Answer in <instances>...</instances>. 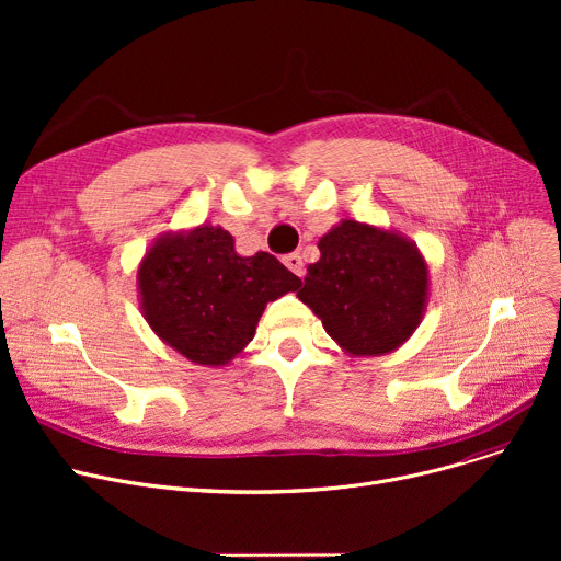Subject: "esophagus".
Here are the masks:
<instances>
[{
  "label": "esophagus",
  "mask_w": 561,
  "mask_h": 561,
  "mask_svg": "<svg viewBox=\"0 0 561 561\" xmlns=\"http://www.w3.org/2000/svg\"><path fill=\"white\" fill-rule=\"evenodd\" d=\"M284 265H286L290 273H296L298 277H302L305 268H302V256L300 254H286L284 256Z\"/></svg>",
  "instance_id": "34e87169"
}]
</instances>
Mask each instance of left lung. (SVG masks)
<instances>
[{
	"label": "left lung",
	"mask_w": 561,
	"mask_h": 561,
	"mask_svg": "<svg viewBox=\"0 0 561 561\" xmlns=\"http://www.w3.org/2000/svg\"><path fill=\"white\" fill-rule=\"evenodd\" d=\"M298 298L350 357H379L416 332L427 309L430 268L396 229L343 218L318 241Z\"/></svg>",
	"instance_id": "left-lung-1"
}]
</instances>
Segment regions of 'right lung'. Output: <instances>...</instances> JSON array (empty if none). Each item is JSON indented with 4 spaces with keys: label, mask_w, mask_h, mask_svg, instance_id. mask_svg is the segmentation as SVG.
Here are the masks:
<instances>
[{
    "label": "right lung",
    "mask_w": 561,
    "mask_h": 561,
    "mask_svg": "<svg viewBox=\"0 0 561 561\" xmlns=\"http://www.w3.org/2000/svg\"><path fill=\"white\" fill-rule=\"evenodd\" d=\"M136 284L152 332L188 362L220 368L254 339L265 305L302 282L268 252L241 256L227 229L202 222L161 233Z\"/></svg>",
    "instance_id": "obj_1"
}]
</instances>
